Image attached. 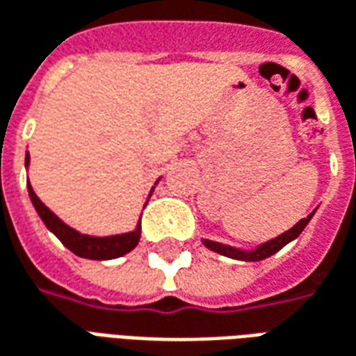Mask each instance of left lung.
I'll use <instances>...</instances> for the list:
<instances>
[{
    "instance_id": "obj_1",
    "label": "left lung",
    "mask_w": 356,
    "mask_h": 356,
    "mask_svg": "<svg viewBox=\"0 0 356 356\" xmlns=\"http://www.w3.org/2000/svg\"><path fill=\"white\" fill-rule=\"evenodd\" d=\"M312 214H314V211H312V213L309 214L307 218L299 220V222L295 224L293 228H289L287 232H284L282 236L270 239V241H264V243L257 245L254 249H238V247L224 245V243L211 241V239H203V245L209 247V249H211V251H214V253L224 254V257H230V259L247 261V263H257V261H263V259H266V257L278 253L282 247L287 245L289 241H293L295 238H299V234L305 230V226L309 224V220L312 218Z\"/></svg>"
}]
</instances>
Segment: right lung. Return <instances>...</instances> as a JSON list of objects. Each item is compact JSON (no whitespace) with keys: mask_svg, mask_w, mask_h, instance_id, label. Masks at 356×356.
I'll list each match as a JSON object with an SVG mask.
<instances>
[{"mask_svg":"<svg viewBox=\"0 0 356 356\" xmlns=\"http://www.w3.org/2000/svg\"><path fill=\"white\" fill-rule=\"evenodd\" d=\"M24 165H30V155L26 153V161ZM159 182V180H157ZM155 182V184H157ZM155 188H151V193H153ZM29 195L32 205L36 209V213L40 214L42 222L45 224V228L49 232H53L57 238L61 239V243L69 251H72L78 257L82 259H92V261H109V259H117V257H122V254L130 253L134 247L138 245L140 241V234H142V228L140 224L136 226V230L128 232V234H117V236H107V238H95V236H88V234H80L74 228H70L69 224H65L55 213H51L47 207L38 199V195L32 190V186L29 182Z\"/></svg>","mask_w":356,"mask_h":356,"instance_id":"right-lung-1","label":"right lung"}]
</instances>
